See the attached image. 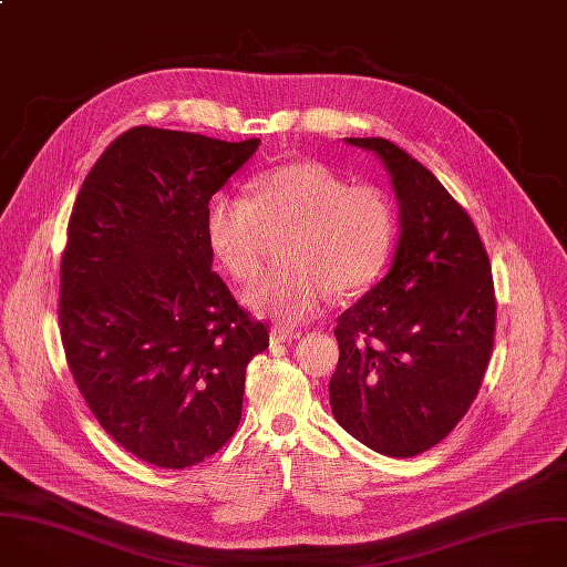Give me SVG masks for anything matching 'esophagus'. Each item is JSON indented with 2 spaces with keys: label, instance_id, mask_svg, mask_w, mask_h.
Segmentation results:
<instances>
[{
  "label": "esophagus",
  "instance_id": "1",
  "mask_svg": "<svg viewBox=\"0 0 567 567\" xmlns=\"http://www.w3.org/2000/svg\"><path fill=\"white\" fill-rule=\"evenodd\" d=\"M301 330L297 328H288V326H275L270 330V342L272 344H284V342H295V339H299Z\"/></svg>",
  "mask_w": 567,
  "mask_h": 567
}]
</instances>
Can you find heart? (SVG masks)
<instances>
[{
	"label": "heart",
	"instance_id": "1",
	"mask_svg": "<svg viewBox=\"0 0 567 567\" xmlns=\"http://www.w3.org/2000/svg\"><path fill=\"white\" fill-rule=\"evenodd\" d=\"M286 233V266L252 284L244 301L292 326L312 319L330 290L355 295L378 279L395 239V207L375 185H349L301 161L259 174L252 198L216 194L205 212L209 248L244 281L261 272L268 237Z\"/></svg>",
	"mask_w": 567,
	"mask_h": 567
}]
</instances>
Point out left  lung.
<instances>
[{
	"label": "left lung",
	"mask_w": 567,
	"mask_h": 567,
	"mask_svg": "<svg viewBox=\"0 0 567 567\" xmlns=\"http://www.w3.org/2000/svg\"><path fill=\"white\" fill-rule=\"evenodd\" d=\"M344 141L389 172L400 237L389 272L337 319L330 409L378 454L411 458L478 395L496 326L492 266L470 214L422 163L386 138Z\"/></svg>",
	"instance_id": "left-lung-1"
}]
</instances>
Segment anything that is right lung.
I'll use <instances>...</instances> for the list:
<instances>
[{
	"mask_svg": "<svg viewBox=\"0 0 567 567\" xmlns=\"http://www.w3.org/2000/svg\"><path fill=\"white\" fill-rule=\"evenodd\" d=\"M134 127L86 174L62 255L60 334L100 426L136 458L185 470L233 437L268 326L212 270L209 198L259 150Z\"/></svg>",
	"mask_w": 567,
	"mask_h": 567,
	"instance_id": "obj_1",
	"label": "right lung"
}]
</instances>
